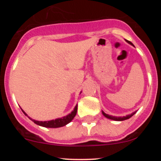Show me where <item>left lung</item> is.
<instances>
[{"mask_svg": "<svg viewBox=\"0 0 161 161\" xmlns=\"http://www.w3.org/2000/svg\"><path fill=\"white\" fill-rule=\"evenodd\" d=\"M126 42H128L129 44H130V45H132V46H134L133 44H132L131 42H129V41L126 40ZM136 112H134V113H132V114H131L130 115H127V116H123V117H121V116H119V117H117V116H110V115H108V114H105V113H104V111H102L103 115H104V116H105V117L108 118V119H113V120H115V121H123V120H125V119H129V118H130V117H132V116H133L134 114H136Z\"/></svg>", "mask_w": 161, "mask_h": 161, "instance_id": "8db88e82", "label": "left lung"}]
</instances>
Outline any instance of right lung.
<instances>
[{
	"label": "right lung",
	"mask_w": 161,
	"mask_h": 161,
	"mask_svg": "<svg viewBox=\"0 0 161 161\" xmlns=\"http://www.w3.org/2000/svg\"><path fill=\"white\" fill-rule=\"evenodd\" d=\"M23 112L25 116H27V114H25L23 110ZM76 113H77V105L75 107L74 110L72 111L71 114H68V115L66 116H64L63 118H58V119H54V120L42 122V121L35 120V119H32V118H30V117H29V118L32 122H34L36 124L39 125H41V126L47 127V128H58V127L64 126V125H66V124H68V123H70V122L73 120V118L75 117V116L76 115Z\"/></svg>",
	"instance_id": "obj_1"
}]
</instances>
